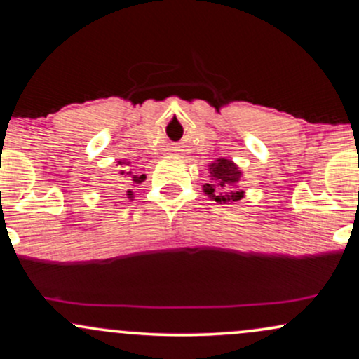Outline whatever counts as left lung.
<instances>
[{
  "mask_svg": "<svg viewBox=\"0 0 359 359\" xmlns=\"http://www.w3.org/2000/svg\"><path fill=\"white\" fill-rule=\"evenodd\" d=\"M208 178L210 181L203 184V193L208 198L220 205H232L244 198L241 190L243 171L231 159L219 158L208 164Z\"/></svg>",
  "mask_w": 359,
  "mask_h": 359,
  "instance_id": "left-lung-1",
  "label": "left lung"
}]
</instances>
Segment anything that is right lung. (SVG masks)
Wrapping results in <instances>:
<instances>
[{"label": "right lung", "instance_id": "1", "mask_svg": "<svg viewBox=\"0 0 359 359\" xmlns=\"http://www.w3.org/2000/svg\"><path fill=\"white\" fill-rule=\"evenodd\" d=\"M118 166L126 168V166H128V164H127V163H122V161H118ZM118 175H120V176H123V178L130 181V183H137V184L142 183V181L146 180V175H140V176H139V175H134V172H132V171H127V169H120ZM127 195L130 196V195H132V191L128 190V191H127Z\"/></svg>", "mask_w": 359, "mask_h": 359}]
</instances>
